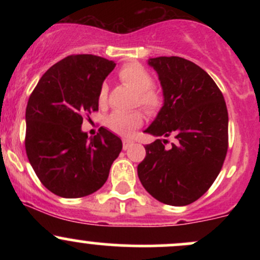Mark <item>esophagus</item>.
I'll list each match as a JSON object with an SVG mask.
<instances>
[{
    "label": "esophagus",
    "instance_id": "esophagus-1",
    "mask_svg": "<svg viewBox=\"0 0 260 260\" xmlns=\"http://www.w3.org/2000/svg\"><path fill=\"white\" fill-rule=\"evenodd\" d=\"M122 142H123V149H127L128 147H131V146L133 145V141L127 140V138H124V140H123Z\"/></svg>",
    "mask_w": 260,
    "mask_h": 260
}]
</instances>
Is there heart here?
<instances>
[{"mask_svg":"<svg viewBox=\"0 0 260 260\" xmlns=\"http://www.w3.org/2000/svg\"><path fill=\"white\" fill-rule=\"evenodd\" d=\"M119 79L137 93V102L147 112H156L162 104V96L156 88L152 86V75L140 64H125L118 73ZM108 95V85L103 84L99 89L98 101L104 104ZM143 122L140 112H114L107 119L111 131L120 136H131Z\"/></svg>","mask_w":260,"mask_h":260,"instance_id":"heart-1","label":"heart"}]
</instances>
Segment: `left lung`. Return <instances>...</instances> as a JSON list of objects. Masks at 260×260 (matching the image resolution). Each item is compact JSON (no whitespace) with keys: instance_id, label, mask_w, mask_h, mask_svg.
<instances>
[{"instance_id":"obj_1","label":"left lung","mask_w":260,"mask_h":260,"mask_svg":"<svg viewBox=\"0 0 260 260\" xmlns=\"http://www.w3.org/2000/svg\"><path fill=\"white\" fill-rule=\"evenodd\" d=\"M164 93V106L145 131L162 137L146 145L137 167L141 183L159 203L185 206L204 195L228 151L226 104L210 75L179 56L148 59ZM175 136L166 146V138Z\"/></svg>"}]
</instances>
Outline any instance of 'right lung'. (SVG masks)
Instances as JSON below:
<instances>
[{
  "instance_id": "add662e5",
  "label": "right lung",
  "mask_w": 260,
  "mask_h": 260,
  "mask_svg": "<svg viewBox=\"0 0 260 260\" xmlns=\"http://www.w3.org/2000/svg\"><path fill=\"white\" fill-rule=\"evenodd\" d=\"M115 62L90 54L70 55L41 77L26 107V154L44 186L60 198L90 195L108 179L122 141L102 127L81 131L98 111V93Z\"/></svg>"
}]
</instances>
